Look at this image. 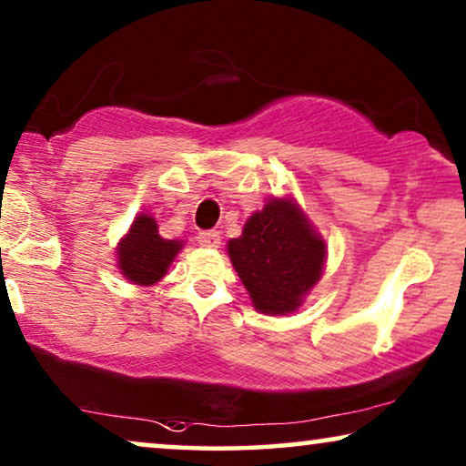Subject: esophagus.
<instances>
[{
  "label": "esophagus",
  "instance_id": "34e87169",
  "mask_svg": "<svg viewBox=\"0 0 466 466\" xmlns=\"http://www.w3.org/2000/svg\"><path fill=\"white\" fill-rule=\"evenodd\" d=\"M197 241L203 248H218L220 246V233L218 231H203L197 235Z\"/></svg>",
  "mask_w": 466,
  "mask_h": 466
}]
</instances>
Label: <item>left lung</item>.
I'll return each instance as SVG.
<instances>
[{
    "label": "left lung",
    "instance_id": "left-lung-1",
    "mask_svg": "<svg viewBox=\"0 0 466 466\" xmlns=\"http://www.w3.org/2000/svg\"><path fill=\"white\" fill-rule=\"evenodd\" d=\"M227 252L254 309L265 316L301 308L327 263V241L289 195L267 199L239 238L228 239Z\"/></svg>",
    "mask_w": 466,
    "mask_h": 466
}]
</instances>
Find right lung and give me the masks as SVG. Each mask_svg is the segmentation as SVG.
Listing matches in <instances>:
<instances>
[{
    "mask_svg": "<svg viewBox=\"0 0 466 466\" xmlns=\"http://www.w3.org/2000/svg\"><path fill=\"white\" fill-rule=\"evenodd\" d=\"M182 248V239L161 238L155 216L142 212L118 239L116 267L131 284L148 289L161 282Z\"/></svg>",
    "mask_w": 466,
    "mask_h": 466,
    "instance_id": "right-lung-1",
    "label": "right lung"
}]
</instances>
